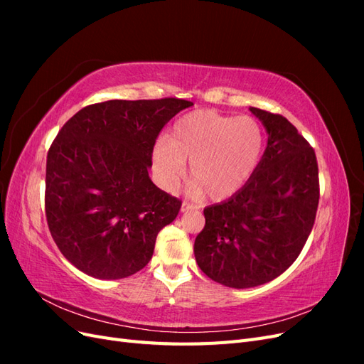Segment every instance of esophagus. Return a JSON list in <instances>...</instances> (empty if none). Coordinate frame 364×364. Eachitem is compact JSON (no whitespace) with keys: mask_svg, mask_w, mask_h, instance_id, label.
Wrapping results in <instances>:
<instances>
[{"mask_svg":"<svg viewBox=\"0 0 364 364\" xmlns=\"http://www.w3.org/2000/svg\"><path fill=\"white\" fill-rule=\"evenodd\" d=\"M191 209H196V206H194L193 203H190V202H183V203H182V208H181V211H182V213H185V211H191Z\"/></svg>","mask_w":364,"mask_h":364,"instance_id":"34e87169","label":"esophagus"}]
</instances>
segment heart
<instances>
[{"label":"heart","mask_w":364,"mask_h":364,"mask_svg":"<svg viewBox=\"0 0 364 364\" xmlns=\"http://www.w3.org/2000/svg\"><path fill=\"white\" fill-rule=\"evenodd\" d=\"M262 132L252 117L194 111L176 121L168 141L153 150V168L162 188L174 190L190 162V183L220 202L243 188L255 171Z\"/></svg>","instance_id":"1"}]
</instances>
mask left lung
<instances>
[{"label": "left lung", "mask_w": 364, "mask_h": 364, "mask_svg": "<svg viewBox=\"0 0 364 364\" xmlns=\"http://www.w3.org/2000/svg\"><path fill=\"white\" fill-rule=\"evenodd\" d=\"M266 127L267 149L243 188L206 206L194 255L213 281L232 289L270 282L299 257L316 220L318 168L314 149L290 121L250 107Z\"/></svg>", "instance_id": "left-lung-1"}]
</instances>
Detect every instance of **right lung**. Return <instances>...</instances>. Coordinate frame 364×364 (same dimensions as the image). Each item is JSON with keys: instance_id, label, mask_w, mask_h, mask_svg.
Masks as SVG:
<instances>
[{"instance_id": "1", "label": "right lung", "mask_w": 364, "mask_h": 364, "mask_svg": "<svg viewBox=\"0 0 364 364\" xmlns=\"http://www.w3.org/2000/svg\"><path fill=\"white\" fill-rule=\"evenodd\" d=\"M182 98L109 100L71 117L47 155L46 215L62 255L98 279L147 266L159 230L182 202L149 178L159 132Z\"/></svg>"}]
</instances>
